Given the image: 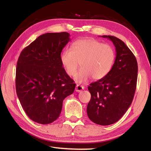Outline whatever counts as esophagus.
Instances as JSON below:
<instances>
[{"mask_svg":"<svg viewBox=\"0 0 151 151\" xmlns=\"http://www.w3.org/2000/svg\"><path fill=\"white\" fill-rule=\"evenodd\" d=\"M85 88L83 86L80 85H76V88H75V91L76 92H81L82 90H83V89Z\"/></svg>","mask_w":151,"mask_h":151,"instance_id":"esophagus-1","label":"esophagus"}]
</instances>
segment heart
Returning a JSON list of instances; mask_svg holds the SVG:
<instances>
[{
    "label": "heart",
    "instance_id": "b5f03b06",
    "mask_svg": "<svg viewBox=\"0 0 151 151\" xmlns=\"http://www.w3.org/2000/svg\"><path fill=\"white\" fill-rule=\"evenodd\" d=\"M114 60L113 48L94 39L76 40L60 55L61 64L69 76L75 75L80 63L81 69L75 78L78 83H85L91 77L94 80L104 78L111 70Z\"/></svg>",
    "mask_w": 151,
    "mask_h": 151
}]
</instances>
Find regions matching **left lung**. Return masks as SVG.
Instances as JSON below:
<instances>
[{
	"label": "left lung",
	"instance_id": "1",
	"mask_svg": "<svg viewBox=\"0 0 151 151\" xmlns=\"http://www.w3.org/2000/svg\"><path fill=\"white\" fill-rule=\"evenodd\" d=\"M102 37L113 42L116 58L108 75L88 86L91 98L86 112L91 121L106 126L118 121L131 106L137 87L138 65L133 53L121 39L109 35Z\"/></svg>",
	"mask_w": 151,
	"mask_h": 151
}]
</instances>
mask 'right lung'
I'll return each instance as SVG.
<instances>
[{"label":"right lung","instance_id":"1","mask_svg":"<svg viewBox=\"0 0 151 151\" xmlns=\"http://www.w3.org/2000/svg\"><path fill=\"white\" fill-rule=\"evenodd\" d=\"M69 37L66 32L40 35L22 50L18 59V98L28 116L37 123L56 121L63 100L75 91L76 84L60 62L61 52Z\"/></svg>","mask_w":151,"mask_h":151}]
</instances>
